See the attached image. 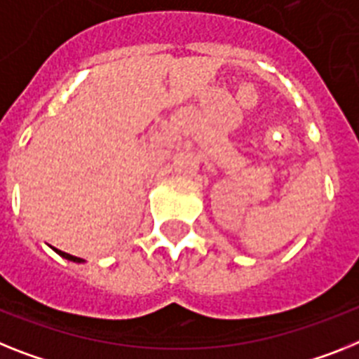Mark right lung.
Wrapping results in <instances>:
<instances>
[{"instance_id":"right-lung-1","label":"right lung","mask_w":359,"mask_h":359,"mask_svg":"<svg viewBox=\"0 0 359 359\" xmlns=\"http://www.w3.org/2000/svg\"><path fill=\"white\" fill-rule=\"evenodd\" d=\"M54 250H56V248H54ZM56 252H58L62 257L69 259V261H76V263H82V259H80V257H74V255H71V254H65V252H62V250H56Z\"/></svg>"}]
</instances>
